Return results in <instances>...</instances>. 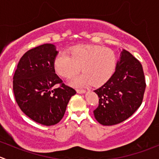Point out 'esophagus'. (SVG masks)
<instances>
[{
  "label": "esophagus",
  "instance_id": "obj_1",
  "mask_svg": "<svg viewBox=\"0 0 159 159\" xmlns=\"http://www.w3.org/2000/svg\"><path fill=\"white\" fill-rule=\"evenodd\" d=\"M86 91L84 90V89H77V92L79 94H83V93H84Z\"/></svg>",
  "mask_w": 159,
  "mask_h": 159
}]
</instances>
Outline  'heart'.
Listing matches in <instances>:
<instances>
[{
	"label": "heart",
	"instance_id": "heart-1",
	"mask_svg": "<svg viewBox=\"0 0 159 159\" xmlns=\"http://www.w3.org/2000/svg\"><path fill=\"white\" fill-rule=\"evenodd\" d=\"M70 56L60 53L54 60V68L60 76L70 78L82 70L84 73L70 80L75 87H83L91 83L101 86L110 80L117 66V56L109 48L98 46L74 47Z\"/></svg>",
	"mask_w": 159,
	"mask_h": 159
}]
</instances>
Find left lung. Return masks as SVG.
Masks as SVG:
<instances>
[{
	"label": "left lung",
	"mask_w": 159,
	"mask_h": 159,
	"mask_svg": "<svg viewBox=\"0 0 159 159\" xmlns=\"http://www.w3.org/2000/svg\"><path fill=\"white\" fill-rule=\"evenodd\" d=\"M145 87L141 64L130 52L123 50L112 78L94 91L99 98L98 107L93 111L96 120L104 126L126 120L141 106Z\"/></svg>",
	"instance_id": "1"
}]
</instances>
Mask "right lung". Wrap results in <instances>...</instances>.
Masks as SVG:
<instances>
[{
    "instance_id": "right-lung-1",
    "label": "right lung",
    "mask_w": 159,
    "mask_h": 159,
    "mask_svg": "<svg viewBox=\"0 0 159 159\" xmlns=\"http://www.w3.org/2000/svg\"><path fill=\"white\" fill-rule=\"evenodd\" d=\"M58 51L53 44L39 46L26 52L13 77V91L21 110L36 123L55 125L65 113L76 91L66 85L55 73ZM59 84L57 89L55 85Z\"/></svg>"
}]
</instances>
